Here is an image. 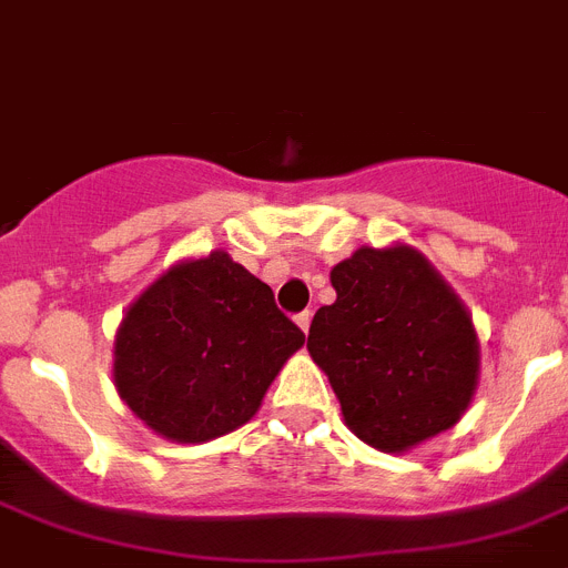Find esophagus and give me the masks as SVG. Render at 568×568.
<instances>
[{"label":"esophagus","instance_id":"obj_1","mask_svg":"<svg viewBox=\"0 0 568 568\" xmlns=\"http://www.w3.org/2000/svg\"><path fill=\"white\" fill-rule=\"evenodd\" d=\"M294 320H297V325H300V328H303V332L308 334V325H312V312H303V314H297V317H294Z\"/></svg>","mask_w":568,"mask_h":568}]
</instances>
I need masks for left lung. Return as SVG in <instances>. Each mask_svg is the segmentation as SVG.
I'll return each instance as SVG.
<instances>
[{"label":"left lung","instance_id":"1","mask_svg":"<svg viewBox=\"0 0 568 568\" xmlns=\"http://www.w3.org/2000/svg\"><path fill=\"white\" fill-rule=\"evenodd\" d=\"M337 300L312 320L308 352L345 426L379 452H408L455 426L480 374L477 332L412 245L354 251L332 268Z\"/></svg>","mask_w":568,"mask_h":568}]
</instances>
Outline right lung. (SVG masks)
I'll return each instance as SVG.
<instances>
[{"mask_svg":"<svg viewBox=\"0 0 568 568\" xmlns=\"http://www.w3.org/2000/svg\"><path fill=\"white\" fill-rule=\"evenodd\" d=\"M303 343L268 285L211 251L131 303L113 343V386L160 437L205 443L254 417Z\"/></svg>","mask_w":568,"mask_h":568,"instance_id":"obj_1","label":"right lung"}]
</instances>
